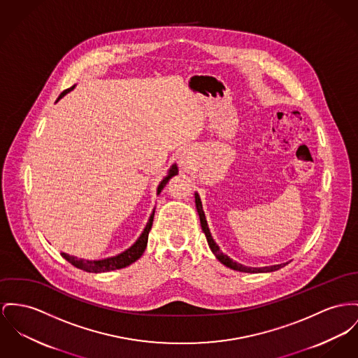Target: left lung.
Instances as JSON below:
<instances>
[{
    "label": "left lung",
    "instance_id": "1",
    "mask_svg": "<svg viewBox=\"0 0 358 358\" xmlns=\"http://www.w3.org/2000/svg\"><path fill=\"white\" fill-rule=\"evenodd\" d=\"M195 205H196V210H198V215H199V220H201V227H202V231L205 234V236L208 238V243H209V247L210 250L213 251L217 259L222 264H225L227 267H231L232 270H238V271H243V273H266V271H275L281 267L285 266L284 264H275V266H268V267H262V268H254V267H247V266H243L240 263L234 262L232 259H229L227 255H224L220 250V247L215 243V240L210 235V231L208 228V222H206V218H205V213L202 210V203H201V199H199V195L195 194Z\"/></svg>",
    "mask_w": 358,
    "mask_h": 358
}]
</instances>
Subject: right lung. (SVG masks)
<instances>
[{"label":"right lung","mask_w":358,"mask_h":358,"mask_svg":"<svg viewBox=\"0 0 358 358\" xmlns=\"http://www.w3.org/2000/svg\"><path fill=\"white\" fill-rule=\"evenodd\" d=\"M73 88H74V85L71 87V88H68V90H65V91L59 95L58 99H61L62 96H65L68 92H71ZM176 173H178V167L173 164L172 168L169 169L168 176H166V178L163 179V182L159 185V189H157L159 194H160V191L164 189V186L167 185L168 180H169L172 176H175ZM153 217H155V212L150 215V218H149V221H148V224H146V227H145V229H143V235L138 238V240H137L129 250H126L124 252H122V254L117 255V257L107 258V259H101V261H84V259H78V258H76V257H71V255H68V254H65V252H62L61 255H62L68 262L73 264L74 267H77V268H80V270H83V271H87V273H104V271H111V270H117V268H123V267H126V266H130L131 263L136 262V261L143 255V251H145V248H146L148 235H149V231L152 229Z\"/></svg>","instance_id":"obj_1"}]
</instances>
